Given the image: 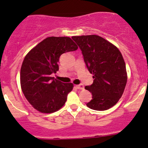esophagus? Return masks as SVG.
Wrapping results in <instances>:
<instances>
[{
	"label": "esophagus",
	"mask_w": 148,
	"mask_h": 148,
	"mask_svg": "<svg viewBox=\"0 0 148 148\" xmlns=\"http://www.w3.org/2000/svg\"><path fill=\"white\" fill-rule=\"evenodd\" d=\"M76 87H77L78 89H84V85L82 84H81L77 85V86H76Z\"/></svg>",
	"instance_id": "obj_1"
}]
</instances>
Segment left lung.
I'll list each match as a JSON object with an SVG mask.
<instances>
[{
  "mask_svg": "<svg viewBox=\"0 0 148 148\" xmlns=\"http://www.w3.org/2000/svg\"><path fill=\"white\" fill-rule=\"evenodd\" d=\"M71 38L81 49L85 64L93 74L92 84L85 86L92 95L86 106L97 111L111 108L122 97L127 80L122 53L115 46L99 36Z\"/></svg>",
  "mask_w": 148,
  "mask_h": 148,
  "instance_id": "1",
  "label": "left lung"
}]
</instances>
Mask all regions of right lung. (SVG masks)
I'll list each match as a JSON object with an SVG mask.
<instances>
[{
  "instance_id": "1",
  "label": "right lung",
  "mask_w": 148,
  "mask_h": 148,
  "mask_svg": "<svg viewBox=\"0 0 148 148\" xmlns=\"http://www.w3.org/2000/svg\"><path fill=\"white\" fill-rule=\"evenodd\" d=\"M77 49L69 37H48L24 58L21 69V86L26 99L36 110L51 113L65 104L73 84L62 82L51 74L59 70L61 55Z\"/></svg>"
}]
</instances>
